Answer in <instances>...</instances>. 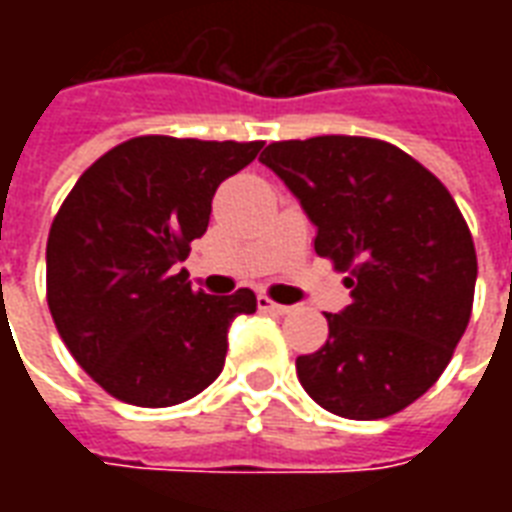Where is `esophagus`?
Wrapping results in <instances>:
<instances>
[{
  "instance_id": "34e87169",
  "label": "esophagus",
  "mask_w": 512,
  "mask_h": 512,
  "mask_svg": "<svg viewBox=\"0 0 512 512\" xmlns=\"http://www.w3.org/2000/svg\"><path fill=\"white\" fill-rule=\"evenodd\" d=\"M257 307H260L263 312H271V315H288V312L293 310V307H288V304H277V301H271L268 296H260V299H257Z\"/></svg>"
}]
</instances>
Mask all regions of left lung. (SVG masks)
I'll list each match as a JSON object with an SVG mask.
<instances>
[{
    "mask_svg": "<svg viewBox=\"0 0 512 512\" xmlns=\"http://www.w3.org/2000/svg\"><path fill=\"white\" fill-rule=\"evenodd\" d=\"M260 161L315 224V252L348 271L351 304L296 359L301 386L337 417H392L439 381L472 315L477 255L458 205L381 139L271 142Z\"/></svg>",
    "mask_w": 512,
    "mask_h": 512,
    "instance_id": "left-lung-1",
    "label": "left lung"
}]
</instances>
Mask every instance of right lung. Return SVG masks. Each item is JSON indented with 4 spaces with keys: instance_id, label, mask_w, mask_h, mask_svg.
<instances>
[{
    "instance_id": "1",
    "label": "right lung",
    "mask_w": 512,
    "mask_h": 512,
    "mask_svg": "<svg viewBox=\"0 0 512 512\" xmlns=\"http://www.w3.org/2000/svg\"><path fill=\"white\" fill-rule=\"evenodd\" d=\"M260 147L134 136L84 169L54 216L51 318L73 359L117 400L178 406L222 373L227 329L257 310L255 293L191 290L178 263L208 230L219 183Z\"/></svg>"
}]
</instances>
